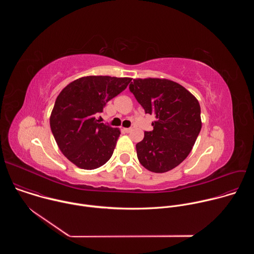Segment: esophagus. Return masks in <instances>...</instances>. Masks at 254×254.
Wrapping results in <instances>:
<instances>
[{"label": "esophagus", "instance_id": "34e87169", "mask_svg": "<svg viewBox=\"0 0 254 254\" xmlns=\"http://www.w3.org/2000/svg\"><path fill=\"white\" fill-rule=\"evenodd\" d=\"M124 130H125L126 132H130L132 129H131V127H126V128H124Z\"/></svg>", "mask_w": 254, "mask_h": 254}]
</instances>
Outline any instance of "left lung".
<instances>
[{"instance_id":"left-lung-1","label":"left lung","mask_w":254,"mask_h":254,"mask_svg":"<svg viewBox=\"0 0 254 254\" xmlns=\"http://www.w3.org/2000/svg\"><path fill=\"white\" fill-rule=\"evenodd\" d=\"M137 102L156 121L136 143L139 163L154 173H165L190 154L202 127L197 98L181 84L166 78H135L129 84Z\"/></svg>"}]
</instances>
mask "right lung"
I'll use <instances>...</instances> for the list:
<instances>
[{"instance_id": "obj_1", "label": "right lung", "mask_w": 254, "mask_h": 254, "mask_svg": "<svg viewBox=\"0 0 254 254\" xmlns=\"http://www.w3.org/2000/svg\"><path fill=\"white\" fill-rule=\"evenodd\" d=\"M130 81L129 77L84 76L70 82L57 96L51 130L61 153L76 167L93 170L113 156L121 130L99 124L96 116Z\"/></svg>"}]
</instances>
